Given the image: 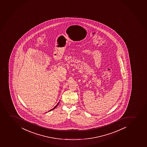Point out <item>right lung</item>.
I'll use <instances>...</instances> for the list:
<instances>
[{"label": "right lung", "mask_w": 147, "mask_h": 147, "mask_svg": "<svg viewBox=\"0 0 147 147\" xmlns=\"http://www.w3.org/2000/svg\"><path fill=\"white\" fill-rule=\"evenodd\" d=\"M59 102H58V103H57V104L56 105V106H55V107H54V108H53V109H51V110H50V111H49H49H52V110H53V109H55V108H56V107H57V106L58 105V104H59Z\"/></svg>", "instance_id": "1"}]
</instances>
